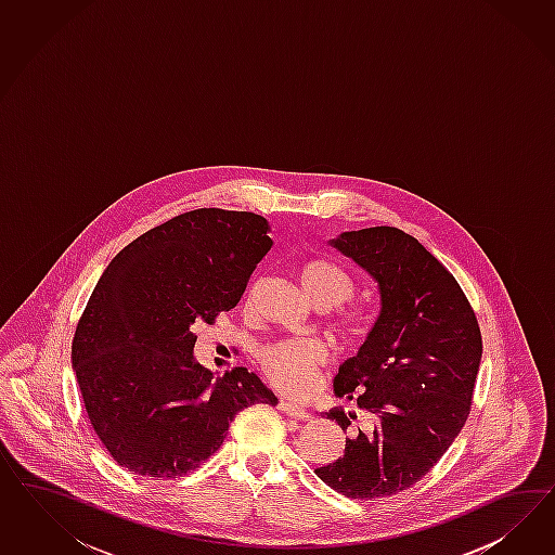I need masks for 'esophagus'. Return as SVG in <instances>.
<instances>
[{
	"label": "esophagus",
	"mask_w": 555,
	"mask_h": 555,
	"mask_svg": "<svg viewBox=\"0 0 555 555\" xmlns=\"http://www.w3.org/2000/svg\"><path fill=\"white\" fill-rule=\"evenodd\" d=\"M276 406H279V411H281V413H285V415H288V417H293V420H311V413H309V411H307L305 406H301V404L291 403V401H285V399H281Z\"/></svg>",
	"instance_id": "esophagus-1"
}]
</instances>
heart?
Listing matches in <instances>:
<instances>
[{
  "mask_svg": "<svg viewBox=\"0 0 555 555\" xmlns=\"http://www.w3.org/2000/svg\"><path fill=\"white\" fill-rule=\"evenodd\" d=\"M299 283L309 301L321 309H334L352 299L356 283L336 260L315 256L299 269ZM336 332L346 339H360L369 332V318L358 307H337ZM327 352L315 339H281L258 352V364L274 387L288 395H305L315 385V374L325 364Z\"/></svg>",
  "mask_w": 555,
  "mask_h": 555,
  "instance_id": "obj_1",
  "label": "heart"
}]
</instances>
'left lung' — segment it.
<instances>
[{
    "label": "left lung",
    "instance_id": "obj_1",
    "mask_svg": "<svg viewBox=\"0 0 555 555\" xmlns=\"http://www.w3.org/2000/svg\"><path fill=\"white\" fill-rule=\"evenodd\" d=\"M378 285L369 339L337 372L332 409L346 450L315 470L358 501L399 494L431 470L470 415L482 336L454 274L399 228H366L332 240Z\"/></svg>",
    "mask_w": 555,
    "mask_h": 555
}]
</instances>
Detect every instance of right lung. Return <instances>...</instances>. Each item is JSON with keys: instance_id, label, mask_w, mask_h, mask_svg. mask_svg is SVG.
I'll return each mask as SVG.
<instances>
[{"instance_id": "right-lung-1", "label": "right lung", "mask_w": 555, "mask_h": 555, "mask_svg": "<svg viewBox=\"0 0 555 555\" xmlns=\"http://www.w3.org/2000/svg\"><path fill=\"white\" fill-rule=\"evenodd\" d=\"M267 234L262 216L202 207L135 237L101 274L70 358L91 427L121 468L183 476L218 452L242 409L276 404L242 366L214 380L191 332L240 302Z\"/></svg>"}]
</instances>
